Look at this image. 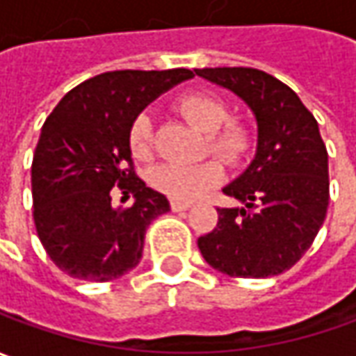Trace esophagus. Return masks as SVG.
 Wrapping results in <instances>:
<instances>
[{"label":"esophagus","mask_w":356,"mask_h":356,"mask_svg":"<svg viewBox=\"0 0 356 356\" xmlns=\"http://www.w3.org/2000/svg\"><path fill=\"white\" fill-rule=\"evenodd\" d=\"M193 207V202H187V201H171V209L179 213V211H187Z\"/></svg>","instance_id":"34e87169"}]
</instances>
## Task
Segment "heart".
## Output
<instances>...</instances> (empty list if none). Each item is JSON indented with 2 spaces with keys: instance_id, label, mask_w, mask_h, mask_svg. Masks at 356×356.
<instances>
[{
  "instance_id": "1",
  "label": "heart",
  "mask_w": 356,
  "mask_h": 356,
  "mask_svg": "<svg viewBox=\"0 0 356 356\" xmlns=\"http://www.w3.org/2000/svg\"><path fill=\"white\" fill-rule=\"evenodd\" d=\"M179 112L193 126L209 134L211 152L228 163H238L248 154L252 138L248 128L240 122H227L228 104L213 92H189L177 100ZM129 149L138 159H149L154 154V120L140 114L129 128ZM152 185L173 201L199 199L222 179V167L215 159L199 165H159L152 171Z\"/></svg>"
}]
</instances>
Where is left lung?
<instances>
[{"mask_svg":"<svg viewBox=\"0 0 356 356\" xmlns=\"http://www.w3.org/2000/svg\"><path fill=\"white\" fill-rule=\"evenodd\" d=\"M195 72L242 98L258 124L254 159L222 189L242 207L216 209V228L197 240L199 250L227 276H277L312 246L327 215L329 163L317 120L288 84L264 70Z\"/></svg>","mask_w":356,"mask_h":356,"instance_id":"8db88e82","label":"left lung"}]
</instances>
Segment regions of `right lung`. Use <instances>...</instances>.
I'll return each instance as SVG.
<instances>
[{
	"instance_id": "right-lung-1",
	"label": "right lung",
	"mask_w": 356,
	"mask_h": 356,
	"mask_svg": "<svg viewBox=\"0 0 356 356\" xmlns=\"http://www.w3.org/2000/svg\"><path fill=\"white\" fill-rule=\"evenodd\" d=\"M193 76L189 68L104 72L65 94L47 118L33 155V218L58 270L110 282L140 264L145 230L169 201L136 175L129 128L159 94ZM112 186L131 190L134 204L114 207Z\"/></svg>"
}]
</instances>
